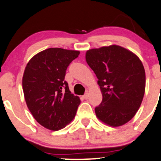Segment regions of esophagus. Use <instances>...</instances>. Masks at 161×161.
Segmentation results:
<instances>
[{
    "label": "esophagus",
    "instance_id": "1",
    "mask_svg": "<svg viewBox=\"0 0 161 161\" xmlns=\"http://www.w3.org/2000/svg\"><path fill=\"white\" fill-rule=\"evenodd\" d=\"M83 98H84V99H87V98H89V93L86 92V94L84 95V96H83Z\"/></svg>",
    "mask_w": 161,
    "mask_h": 161
}]
</instances>
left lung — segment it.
Listing matches in <instances>:
<instances>
[{
	"label": "left lung",
	"mask_w": 161,
	"mask_h": 161,
	"mask_svg": "<svg viewBox=\"0 0 161 161\" xmlns=\"http://www.w3.org/2000/svg\"><path fill=\"white\" fill-rule=\"evenodd\" d=\"M86 61L98 79L102 102L95 108L100 121L111 127L126 124L143 99L146 72L140 58L116 45L90 49Z\"/></svg>",
	"instance_id": "8db88e82"
}]
</instances>
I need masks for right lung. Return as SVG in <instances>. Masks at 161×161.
<instances>
[{"label": "right lung", "instance_id": "right-lung-1", "mask_svg": "<svg viewBox=\"0 0 161 161\" xmlns=\"http://www.w3.org/2000/svg\"><path fill=\"white\" fill-rule=\"evenodd\" d=\"M80 51L51 47L34 55L24 71L22 88L27 108L42 126L58 130L73 120L80 103L64 80L65 71Z\"/></svg>", "mask_w": 161, "mask_h": 161}]
</instances>
